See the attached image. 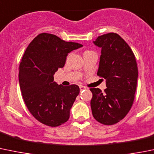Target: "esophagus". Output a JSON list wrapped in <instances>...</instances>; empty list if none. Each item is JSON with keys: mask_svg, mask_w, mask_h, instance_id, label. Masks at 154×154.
<instances>
[{"mask_svg": "<svg viewBox=\"0 0 154 154\" xmlns=\"http://www.w3.org/2000/svg\"><path fill=\"white\" fill-rule=\"evenodd\" d=\"M86 89V86H81V85H80V91L84 90V89Z\"/></svg>", "mask_w": 154, "mask_h": 154, "instance_id": "1", "label": "esophagus"}]
</instances>
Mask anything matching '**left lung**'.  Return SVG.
Wrapping results in <instances>:
<instances>
[{"instance_id":"obj_1","label":"left lung","mask_w":154,"mask_h":154,"mask_svg":"<svg viewBox=\"0 0 154 154\" xmlns=\"http://www.w3.org/2000/svg\"><path fill=\"white\" fill-rule=\"evenodd\" d=\"M93 43L101 48L97 75L105 79L107 88L104 92L98 88H91V109L97 121L110 126L123 120L132 107L138 66L132 49L119 34H103Z\"/></svg>"}]
</instances>
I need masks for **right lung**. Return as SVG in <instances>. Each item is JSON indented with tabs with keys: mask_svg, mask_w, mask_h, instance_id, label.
<instances>
[{
	"mask_svg": "<svg viewBox=\"0 0 154 154\" xmlns=\"http://www.w3.org/2000/svg\"><path fill=\"white\" fill-rule=\"evenodd\" d=\"M81 47L42 33L30 43L22 56L19 68L22 98L33 117L43 124L56 127L69 119L80 88L75 84L58 85L53 75L64 67L68 53Z\"/></svg>",
	"mask_w": 154,
	"mask_h": 154,
	"instance_id": "1",
	"label": "right lung"
}]
</instances>
